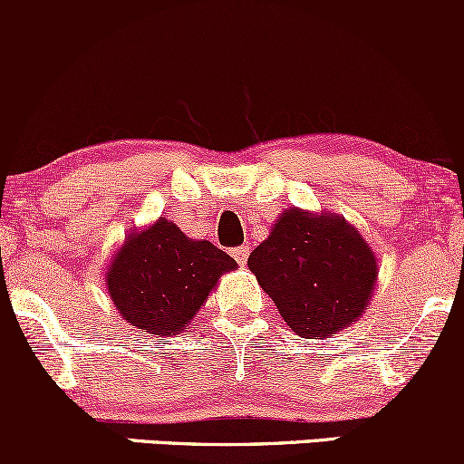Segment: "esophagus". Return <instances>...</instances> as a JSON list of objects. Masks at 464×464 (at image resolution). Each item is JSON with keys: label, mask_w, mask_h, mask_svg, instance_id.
<instances>
[{"label": "esophagus", "mask_w": 464, "mask_h": 464, "mask_svg": "<svg viewBox=\"0 0 464 464\" xmlns=\"http://www.w3.org/2000/svg\"><path fill=\"white\" fill-rule=\"evenodd\" d=\"M247 255H250V247H247V246H238V247H234V250H232V256H234V259H237L241 266L247 261Z\"/></svg>", "instance_id": "esophagus-1"}]
</instances>
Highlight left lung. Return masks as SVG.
Listing matches in <instances>:
<instances>
[{"label": "left lung", "instance_id": "left-lung-1", "mask_svg": "<svg viewBox=\"0 0 464 464\" xmlns=\"http://www.w3.org/2000/svg\"><path fill=\"white\" fill-rule=\"evenodd\" d=\"M247 268L297 336L327 338L363 315L379 261L341 214L288 208L250 252Z\"/></svg>", "mask_w": 464, "mask_h": 464}]
</instances>
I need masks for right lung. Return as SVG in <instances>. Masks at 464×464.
Listing matches in <instances>:
<instances>
[{
	"instance_id": "1",
	"label": "right lung",
	"mask_w": 464,
	"mask_h": 464,
	"mask_svg": "<svg viewBox=\"0 0 464 464\" xmlns=\"http://www.w3.org/2000/svg\"><path fill=\"white\" fill-rule=\"evenodd\" d=\"M234 268L227 252L160 217L123 238L108 264L105 288L126 323L167 338L185 332L218 279Z\"/></svg>"
}]
</instances>
